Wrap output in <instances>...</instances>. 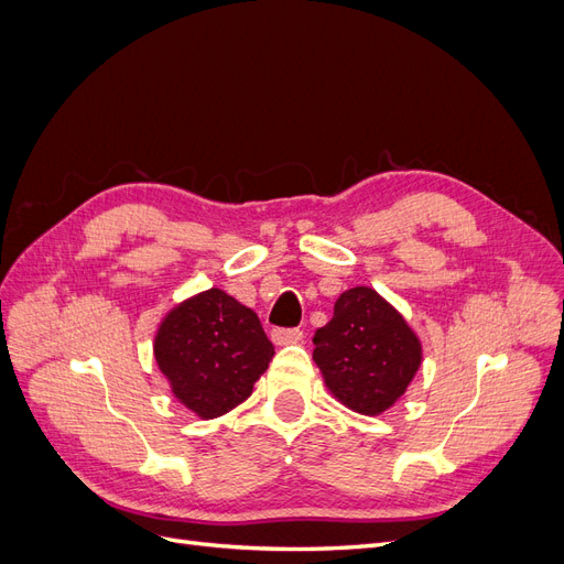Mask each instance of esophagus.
<instances>
[{"label": "esophagus", "mask_w": 564, "mask_h": 564, "mask_svg": "<svg viewBox=\"0 0 564 564\" xmlns=\"http://www.w3.org/2000/svg\"><path fill=\"white\" fill-rule=\"evenodd\" d=\"M303 340L301 329H272V344L275 346H294Z\"/></svg>", "instance_id": "34e87169"}]
</instances>
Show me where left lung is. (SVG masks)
Listing matches in <instances>:
<instances>
[{
  "instance_id": "1",
  "label": "left lung",
  "mask_w": 564,
  "mask_h": 564,
  "mask_svg": "<svg viewBox=\"0 0 564 564\" xmlns=\"http://www.w3.org/2000/svg\"><path fill=\"white\" fill-rule=\"evenodd\" d=\"M324 386L348 409L379 416L395 404L423 362L416 332L371 286H352L313 336Z\"/></svg>"
}]
</instances>
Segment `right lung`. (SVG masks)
Here are the masks:
<instances>
[{
	"label": "right lung",
	"instance_id": "add662e5",
	"mask_svg": "<svg viewBox=\"0 0 564 564\" xmlns=\"http://www.w3.org/2000/svg\"><path fill=\"white\" fill-rule=\"evenodd\" d=\"M152 350L174 398L199 419L242 404L275 355L259 315L216 286L174 305Z\"/></svg>",
	"mask_w": 564,
	"mask_h": 564
}]
</instances>
